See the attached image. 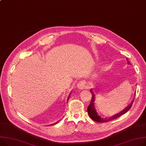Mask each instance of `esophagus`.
I'll list each match as a JSON object with an SVG mask.
<instances>
[{
	"label": "esophagus",
	"mask_w": 146,
	"mask_h": 146,
	"mask_svg": "<svg viewBox=\"0 0 146 146\" xmlns=\"http://www.w3.org/2000/svg\"><path fill=\"white\" fill-rule=\"evenodd\" d=\"M77 87H79V89H84L85 88V86H86V83L83 80H81L78 83H77Z\"/></svg>",
	"instance_id": "esophagus-1"
}]
</instances>
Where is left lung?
Here are the masks:
<instances>
[{
	"mask_svg": "<svg viewBox=\"0 0 146 146\" xmlns=\"http://www.w3.org/2000/svg\"><path fill=\"white\" fill-rule=\"evenodd\" d=\"M127 59V62H128V63H129V62L128 60V59ZM90 92L92 94V100H91V102H90V103L89 104V106H88V108H87V113H88L90 117L97 121V122H99V123H105V122H108L109 121H111V120H113L114 119H117V117H120V116L122 115L123 114H125V113H127L129 110L131 108V106L133 105V102H134V100H132L131 103H130V104L129 106H128L127 108H126L125 109H124L123 111H121L120 113H119L117 114H116L115 115L112 116V117H110V118H103L102 117L101 115H99L98 113H97L96 109H95V107H94V97H95V95H94V92L93 91L92 89H90Z\"/></svg>",
	"mask_w": 146,
	"mask_h": 146,
	"instance_id": "left-lung-1",
	"label": "left lung"
}]
</instances>
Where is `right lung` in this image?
I'll return each mask as SVG.
<instances>
[{"instance_id":"add662e5","label":"right lung","mask_w":146,"mask_h":146,"mask_svg":"<svg viewBox=\"0 0 146 146\" xmlns=\"http://www.w3.org/2000/svg\"><path fill=\"white\" fill-rule=\"evenodd\" d=\"M70 94H69V97H68V99H67V102H68V100H69V98H70ZM54 124H56V123H54Z\"/></svg>"}]
</instances>
